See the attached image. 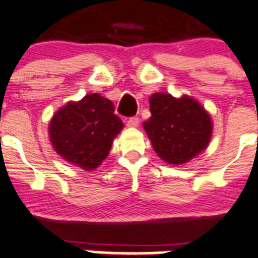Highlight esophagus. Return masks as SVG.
Returning <instances> with one entry per match:
<instances>
[{"instance_id": "esophagus-1", "label": "esophagus", "mask_w": 258, "mask_h": 258, "mask_svg": "<svg viewBox=\"0 0 258 258\" xmlns=\"http://www.w3.org/2000/svg\"><path fill=\"white\" fill-rule=\"evenodd\" d=\"M139 118L138 117H131L127 119V126L128 127H138L139 126Z\"/></svg>"}]
</instances>
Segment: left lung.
I'll use <instances>...</instances> for the list:
<instances>
[{"instance_id": "8db88e82", "label": "left lung", "mask_w": 258, "mask_h": 258, "mask_svg": "<svg viewBox=\"0 0 258 258\" xmlns=\"http://www.w3.org/2000/svg\"><path fill=\"white\" fill-rule=\"evenodd\" d=\"M152 117L143 123L153 149L169 164L191 161L208 146L212 120L207 110L192 97L177 99L157 92L149 97Z\"/></svg>"}]
</instances>
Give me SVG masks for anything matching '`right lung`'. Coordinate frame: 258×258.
<instances>
[{"mask_svg":"<svg viewBox=\"0 0 258 258\" xmlns=\"http://www.w3.org/2000/svg\"><path fill=\"white\" fill-rule=\"evenodd\" d=\"M114 114V105L99 94H89L80 101L60 108L48 124L55 152L67 162L92 171L108 157L114 138L123 128Z\"/></svg>","mask_w":258,"mask_h":258,"instance_id":"add662e5","label":"right lung"}]
</instances>
